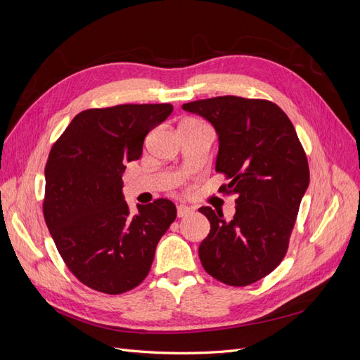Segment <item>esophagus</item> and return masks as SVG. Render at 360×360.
Instances as JSON below:
<instances>
[{
	"label": "esophagus",
	"mask_w": 360,
	"mask_h": 360,
	"mask_svg": "<svg viewBox=\"0 0 360 360\" xmlns=\"http://www.w3.org/2000/svg\"><path fill=\"white\" fill-rule=\"evenodd\" d=\"M191 213H192L191 207L184 205V204L177 205V216H179V217H184V216H188V214H191Z\"/></svg>",
	"instance_id": "obj_1"
}]
</instances>
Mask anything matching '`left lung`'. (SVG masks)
Listing matches in <instances>:
<instances>
[{"instance_id":"left-lung-1","label":"left lung","mask_w":360,"mask_h":360,"mask_svg":"<svg viewBox=\"0 0 360 360\" xmlns=\"http://www.w3.org/2000/svg\"><path fill=\"white\" fill-rule=\"evenodd\" d=\"M183 110L216 129V171L230 180L219 191L236 195L230 222L212 207L200 209L210 222L198 249L201 264L226 285H250L287 254L309 184L307 153L287 114L270 101L219 96L184 103Z\"/></svg>"}]
</instances>
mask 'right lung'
<instances>
[{"label": "right lung", "mask_w": 360, "mask_h": 360, "mask_svg": "<svg viewBox=\"0 0 360 360\" xmlns=\"http://www.w3.org/2000/svg\"><path fill=\"white\" fill-rule=\"evenodd\" d=\"M171 112L169 103L85 110L49 151L43 216L68 269L96 291L122 294L138 287L176 221L169 200L138 204L130 213L122 192L126 163L141 158L147 134Z\"/></svg>", "instance_id": "obj_1"}]
</instances>
